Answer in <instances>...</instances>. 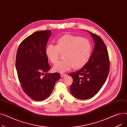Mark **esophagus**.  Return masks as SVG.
<instances>
[{
  "label": "esophagus",
  "mask_w": 127,
  "mask_h": 127,
  "mask_svg": "<svg viewBox=\"0 0 127 127\" xmlns=\"http://www.w3.org/2000/svg\"><path fill=\"white\" fill-rule=\"evenodd\" d=\"M66 76V74H64V73H61V76L62 77H65Z\"/></svg>",
  "instance_id": "34e87169"
}]
</instances>
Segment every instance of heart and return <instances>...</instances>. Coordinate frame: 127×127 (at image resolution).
<instances>
[{"instance_id":"b5f03b06","label":"heart","mask_w":127,"mask_h":127,"mask_svg":"<svg viewBox=\"0 0 127 127\" xmlns=\"http://www.w3.org/2000/svg\"><path fill=\"white\" fill-rule=\"evenodd\" d=\"M57 45L49 44L45 49V53L53 64L57 62L60 53H63L62 61L53 67L56 71L63 72L72 67L75 69L82 67L91 57L92 46L87 38L71 34H65L58 38Z\"/></svg>"}]
</instances>
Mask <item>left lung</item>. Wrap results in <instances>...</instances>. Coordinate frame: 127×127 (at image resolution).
I'll return each instance as SVG.
<instances>
[{"instance_id":"8db88e82","label":"left lung","mask_w":127,"mask_h":127,"mask_svg":"<svg viewBox=\"0 0 127 127\" xmlns=\"http://www.w3.org/2000/svg\"><path fill=\"white\" fill-rule=\"evenodd\" d=\"M95 42L94 49L83 67L76 72L69 74L73 79L70 86L71 94L80 99L94 97L102 87L110 70V61L107 48L102 38L89 31Z\"/></svg>"}]
</instances>
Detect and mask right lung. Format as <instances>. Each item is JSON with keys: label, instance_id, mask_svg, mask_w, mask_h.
<instances>
[{"label": "right lung", "instance_id": "add662e5", "mask_svg": "<svg viewBox=\"0 0 127 127\" xmlns=\"http://www.w3.org/2000/svg\"><path fill=\"white\" fill-rule=\"evenodd\" d=\"M50 35L49 30L33 33L23 40L17 51L15 65L18 80L24 92L35 101L47 98L61 78L59 73H47L51 67L45 49Z\"/></svg>", "mask_w": 127, "mask_h": 127}]
</instances>
